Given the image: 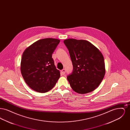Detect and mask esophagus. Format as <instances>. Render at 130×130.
Instances as JSON below:
<instances>
[{
	"label": "esophagus",
	"mask_w": 130,
	"mask_h": 130,
	"mask_svg": "<svg viewBox=\"0 0 130 130\" xmlns=\"http://www.w3.org/2000/svg\"><path fill=\"white\" fill-rule=\"evenodd\" d=\"M65 72H66L65 70L64 69H63L61 71V74H62V75H64V74H65Z\"/></svg>",
	"instance_id": "esophagus-1"
}]
</instances>
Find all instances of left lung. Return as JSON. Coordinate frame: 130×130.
I'll list each match as a JSON object with an SVG mask.
<instances>
[{"mask_svg": "<svg viewBox=\"0 0 130 130\" xmlns=\"http://www.w3.org/2000/svg\"><path fill=\"white\" fill-rule=\"evenodd\" d=\"M69 50L73 71L67 78L76 93L85 94L94 90L105 74L104 57L101 52L85 40H64Z\"/></svg>", "mask_w": 130, "mask_h": 130, "instance_id": "8db88e82", "label": "left lung"}]
</instances>
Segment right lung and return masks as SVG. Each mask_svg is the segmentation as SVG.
<instances>
[{"label":"right lung","instance_id":"add662e5","mask_svg":"<svg viewBox=\"0 0 130 130\" xmlns=\"http://www.w3.org/2000/svg\"><path fill=\"white\" fill-rule=\"evenodd\" d=\"M57 39L47 38L35 42L23 53L20 69L26 84L38 93H46L56 85L60 76L52 54L59 43Z\"/></svg>","mask_w":130,"mask_h":130}]
</instances>
